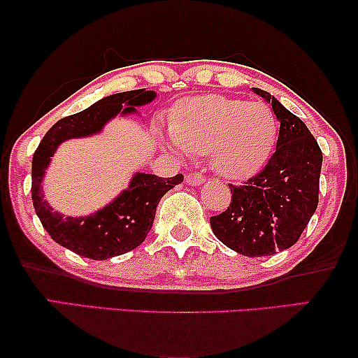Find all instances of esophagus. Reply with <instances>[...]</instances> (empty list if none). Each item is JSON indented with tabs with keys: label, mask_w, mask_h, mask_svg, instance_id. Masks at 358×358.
<instances>
[{
	"label": "esophagus",
	"mask_w": 358,
	"mask_h": 358,
	"mask_svg": "<svg viewBox=\"0 0 358 358\" xmlns=\"http://www.w3.org/2000/svg\"><path fill=\"white\" fill-rule=\"evenodd\" d=\"M185 182L189 185H200L205 182V176L202 173H189L185 176Z\"/></svg>",
	"instance_id": "esophagus-1"
}]
</instances>
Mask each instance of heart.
Returning a JSON list of instances; mask_svg holds the SVG:
<instances>
[{"instance_id":"obj_1","label":"heart","mask_w":358,"mask_h":358,"mask_svg":"<svg viewBox=\"0 0 358 358\" xmlns=\"http://www.w3.org/2000/svg\"><path fill=\"white\" fill-rule=\"evenodd\" d=\"M169 129L168 145L174 151L210 155L217 173L244 178L261 168L271 155L277 120L262 102L212 94L182 102Z\"/></svg>"}]
</instances>
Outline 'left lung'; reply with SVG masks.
I'll return each mask as SVG.
<instances>
[{
  "mask_svg": "<svg viewBox=\"0 0 358 358\" xmlns=\"http://www.w3.org/2000/svg\"><path fill=\"white\" fill-rule=\"evenodd\" d=\"M252 91L271 102L280 122L277 148L261 173L243 185L229 184L231 203L210 218V227L224 246L262 257L292 248L316 212L322 153L305 122L267 91Z\"/></svg>",
  "mask_w": 358,
  "mask_h": 358,
  "instance_id": "8db88e82",
  "label": "left lung"
}]
</instances>
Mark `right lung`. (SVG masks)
I'll use <instances>...</instances> for the list:
<instances>
[{"instance_id":"obj_1","label":"right lung","mask_w":358,"mask_h":358,"mask_svg":"<svg viewBox=\"0 0 358 358\" xmlns=\"http://www.w3.org/2000/svg\"><path fill=\"white\" fill-rule=\"evenodd\" d=\"M155 91L135 90L107 96L78 114L58 120L47 131L32 158V202L42 227L60 246L78 256L104 261L138 248L155 222L156 207L163 195L184 180L182 174L158 178L136 173L129 189L117 195L114 202L87 217H63L53 210L42 192L43 174L60 143L70 138L91 136L104 129L115 115L136 114L135 107L150 104ZM126 106H124L123 104Z\"/></svg>"}]
</instances>
